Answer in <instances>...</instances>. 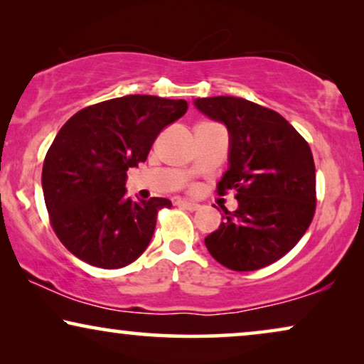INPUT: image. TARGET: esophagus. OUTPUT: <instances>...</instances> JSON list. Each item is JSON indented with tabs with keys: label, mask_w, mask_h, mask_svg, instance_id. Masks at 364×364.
<instances>
[{
	"label": "esophagus",
	"mask_w": 364,
	"mask_h": 364,
	"mask_svg": "<svg viewBox=\"0 0 364 364\" xmlns=\"http://www.w3.org/2000/svg\"><path fill=\"white\" fill-rule=\"evenodd\" d=\"M176 205L177 207H181V208H186V210H198V203H196V202H191V200H177L176 202Z\"/></svg>",
	"instance_id": "34e87169"
}]
</instances>
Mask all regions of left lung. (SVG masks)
Here are the masks:
<instances>
[{"instance_id": "left-lung-1", "label": "left lung", "mask_w": 364, "mask_h": 364, "mask_svg": "<svg viewBox=\"0 0 364 364\" xmlns=\"http://www.w3.org/2000/svg\"><path fill=\"white\" fill-rule=\"evenodd\" d=\"M205 116L230 132L228 171L217 192H237L238 208L205 238L210 255L235 272H253L280 260L300 242L316 208L311 149L272 109L242 97L197 99Z\"/></svg>"}]
</instances>
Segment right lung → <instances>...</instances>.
Returning <instances> with one entry per match:
<instances>
[{"label":"right lung","instance_id":"add662e5","mask_svg":"<svg viewBox=\"0 0 364 364\" xmlns=\"http://www.w3.org/2000/svg\"><path fill=\"white\" fill-rule=\"evenodd\" d=\"M183 99L124 96L92 104L61 127L44 157L43 192L54 233L79 260L122 268L146 250L168 198L126 197L131 167L187 112Z\"/></svg>","mask_w":364,"mask_h":364}]
</instances>
